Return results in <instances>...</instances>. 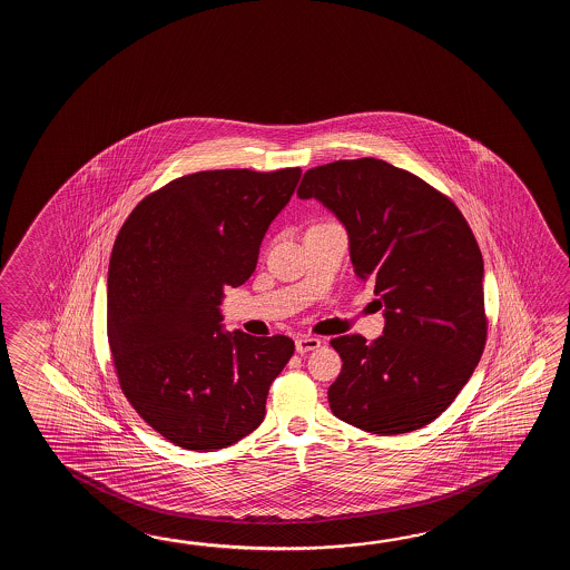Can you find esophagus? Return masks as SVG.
I'll list each match as a JSON object with an SVG mask.
<instances>
[{"instance_id": "esophagus-1", "label": "esophagus", "mask_w": 570, "mask_h": 570, "mask_svg": "<svg viewBox=\"0 0 570 570\" xmlns=\"http://www.w3.org/2000/svg\"><path fill=\"white\" fill-rule=\"evenodd\" d=\"M320 346H322V340L315 338V336H299V338L295 340V348H297L299 354L315 351V348H320Z\"/></svg>"}]
</instances>
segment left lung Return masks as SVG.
<instances>
[{"label":"left lung","instance_id":"obj_1","mask_svg":"<svg viewBox=\"0 0 570 570\" xmlns=\"http://www.w3.org/2000/svg\"><path fill=\"white\" fill-rule=\"evenodd\" d=\"M302 199L334 212L358 279L385 307L383 336L330 344L342 358L332 413L395 436L434 422L481 361L487 342L483 256L461 209L410 170L379 158L336 160L303 175Z\"/></svg>","mask_w":570,"mask_h":570}]
</instances>
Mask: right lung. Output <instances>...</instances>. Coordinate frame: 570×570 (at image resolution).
Listing matches in <instances>:
<instances>
[{
  "label": "right lung",
  "instance_id": "add662e5",
  "mask_svg": "<svg viewBox=\"0 0 570 570\" xmlns=\"http://www.w3.org/2000/svg\"><path fill=\"white\" fill-rule=\"evenodd\" d=\"M299 177V167L191 173L146 195L116 238L108 340L118 381L146 424L181 449L212 452L255 432L293 356L287 336L222 332L219 303L255 273Z\"/></svg>",
  "mask_w": 570,
  "mask_h": 570
}]
</instances>
